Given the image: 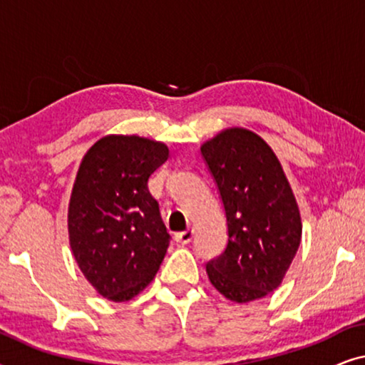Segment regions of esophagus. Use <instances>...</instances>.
Returning a JSON list of instances; mask_svg holds the SVG:
<instances>
[{"mask_svg": "<svg viewBox=\"0 0 365 365\" xmlns=\"http://www.w3.org/2000/svg\"><path fill=\"white\" fill-rule=\"evenodd\" d=\"M192 237H194V229H187V231L176 234V241L181 244H189L192 241Z\"/></svg>", "mask_w": 365, "mask_h": 365, "instance_id": "1", "label": "esophagus"}]
</instances>
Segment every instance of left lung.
<instances>
[{
    "mask_svg": "<svg viewBox=\"0 0 365 365\" xmlns=\"http://www.w3.org/2000/svg\"><path fill=\"white\" fill-rule=\"evenodd\" d=\"M221 194L227 246L206 272L224 297L246 304L281 286L301 244V212L271 146L256 133L229 128L201 146Z\"/></svg>",
    "mask_w": 365,
    "mask_h": 365,
    "instance_id": "8db88e82",
    "label": "left lung"
}]
</instances>
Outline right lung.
Returning <instances> with one entry per match:
<instances>
[{
    "instance_id": "obj_1",
    "label": "right lung",
    "mask_w": 365,
    "mask_h": 365,
    "mask_svg": "<svg viewBox=\"0 0 365 365\" xmlns=\"http://www.w3.org/2000/svg\"><path fill=\"white\" fill-rule=\"evenodd\" d=\"M168 158L164 143L109 134L79 164L68 207L69 246L88 282L113 302L138 296L166 256L171 236L148 179Z\"/></svg>"
}]
</instances>
